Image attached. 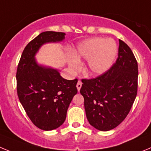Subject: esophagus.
Returning <instances> with one entry per match:
<instances>
[{
	"label": "esophagus",
	"instance_id": "esophagus-1",
	"mask_svg": "<svg viewBox=\"0 0 151 151\" xmlns=\"http://www.w3.org/2000/svg\"><path fill=\"white\" fill-rule=\"evenodd\" d=\"M81 86H82V82H81V81H78V82H77V90L80 91V89H81Z\"/></svg>",
	"mask_w": 151,
	"mask_h": 151
}]
</instances>
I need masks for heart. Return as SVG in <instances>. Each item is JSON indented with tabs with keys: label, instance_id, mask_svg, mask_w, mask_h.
Instances as JSON below:
<instances>
[{
	"label": "heart",
	"instance_id": "b5f03b06",
	"mask_svg": "<svg viewBox=\"0 0 151 151\" xmlns=\"http://www.w3.org/2000/svg\"><path fill=\"white\" fill-rule=\"evenodd\" d=\"M116 46L112 40L105 38H92L79 44L74 51V58L70 60V67L77 69L80 66L81 58L88 59L89 72L102 74L108 70L114 61Z\"/></svg>",
	"mask_w": 151,
	"mask_h": 151
}]
</instances>
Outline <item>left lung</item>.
Instances as JSON below:
<instances>
[{
  "mask_svg": "<svg viewBox=\"0 0 151 151\" xmlns=\"http://www.w3.org/2000/svg\"><path fill=\"white\" fill-rule=\"evenodd\" d=\"M138 76L135 55L125 42L119 40L116 62L101 75L81 80L80 92L91 126L109 131L124 120L136 98Z\"/></svg>",
  "mask_w": 151,
  "mask_h": 151,
  "instance_id": "obj_1",
  "label": "left lung"
}]
</instances>
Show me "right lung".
Listing matches in <instances>:
<instances>
[{
	"label": "right lung",
	"instance_id": "add662e5",
	"mask_svg": "<svg viewBox=\"0 0 151 151\" xmlns=\"http://www.w3.org/2000/svg\"><path fill=\"white\" fill-rule=\"evenodd\" d=\"M65 35L56 32L40 33L25 47L16 70L20 102L34 125L45 131L55 129L65 122L69 104L77 92V79L65 80L58 70L39 66L35 55L43 43L61 41Z\"/></svg>",
	"mask_w": 151,
	"mask_h": 151
}]
</instances>
